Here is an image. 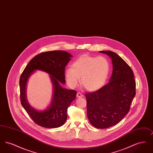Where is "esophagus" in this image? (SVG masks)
Segmentation results:
<instances>
[{
    "label": "esophagus",
    "mask_w": 153,
    "mask_h": 153,
    "mask_svg": "<svg viewBox=\"0 0 153 153\" xmlns=\"http://www.w3.org/2000/svg\"><path fill=\"white\" fill-rule=\"evenodd\" d=\"M82 96H83V95H82L80 92H79V93L77 94V97H82Z\"/></svg>",
    "instance_id": "obj_1"
}]
</instances>
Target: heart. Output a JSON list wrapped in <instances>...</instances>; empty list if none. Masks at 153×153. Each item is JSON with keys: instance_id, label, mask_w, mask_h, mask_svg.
<instances>
[{"instance_id": "b5f03b06", "label": "heart", "mask_w": 153, "mask_h": 153, "mask_svg": "<svg viewBox=\"0 0 153 153\" xmlns=\"http://www.w3.org/2000/svg\"><path fill=\"white\" fill-rule=\"evenodd\" d=\"M109 63L103 56H83L73 62L72 68L65 71V78L69 86L74 88L81 84L88 91L94 92L103 86L108 78Z\"/></svg>"}]
</instances>
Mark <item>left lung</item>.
Wrapping results in <instances>:
<instances>
[{
  "label": "left lung",
  "mask_w": 153,
  "mask_h": 153,
  "mask_svg": "<svg viewBox=\"0 0 153 153\" xmlns=\"http://www.w3.org/2000/svg\"><path fill=\"white\" fill-rule=\"evenodd\" d=\"M99 52L111 59L112 74L107 85L85 96L90 123L96 128L103 129L119 123L129 112L136 94V83L131 68L117 53Z\"/></svg>",
  "instance_id": "left-lung-1"
}]
</instances>
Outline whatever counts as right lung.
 <instances>
[{
	"label": "right lung",
	"instance_id": "right-lung-1",
	"mask_svg": "<svg viewBox=\"0 0 153 153\" xmlns=\"http://www.w3.org/2000/svg\"><path fill=\"white\" fill-rule=\"evenodd\" d=\"M72 56L61 51L41 53L30 61L20 77L21 102L32 120L45 128H57L65 123L67 110L75 99L77 92L74 90L62 87L60 82L65 83V67ZM36 70H42L50 75L53 87L50 105L46 110L38 111L27 101L26 86L29 77Z\"/></svg>",
	"mask_w": 153,
	"mask_h": 153
}]
</instances>
